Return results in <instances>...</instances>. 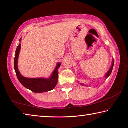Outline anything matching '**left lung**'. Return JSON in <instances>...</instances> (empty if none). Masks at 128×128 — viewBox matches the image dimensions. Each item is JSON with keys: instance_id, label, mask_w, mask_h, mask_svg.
Returning <instances> with one entry per match:
<instances>
[{"instance_id": "left-lung-1", "label": "left lung", "mask_w": 128, "mask_h": 128, "mask_svg": "<svg viewBox=\"0 0 128 128\" xmlns=\"http://www.w3.org/2000/svg\"><path fill=\"white\" fill-rule=\"evenodd\" d=\"M114 60H112V63L111 67H110V70H108V72H107V73H106V74L105 75V78H108V77L110 76V74H111V72H112L113 68H114ZM80 84L82 85V86H86L84 85V84H83V83H80Z\"/></svg>"}]
</instances>
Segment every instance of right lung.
Listing matches in <instances>:
<instances>
[{
    "mask_svg": "<svg viewBox=\"0 0 128 128\" xmlns=\"http://www.w3.org/2000/svg\"><path fill=\"white\" fill-rule=\"evenodd\" d=\"M20 42L22 38L20 39ZM21 49V44L17 47L16 50V56L14 60V68L15 70L17 77L23 86L26 88L33 91L35 93H41L53 90L58 83V69L60 66V62L56 64V66L50 78H28L23 76L20 74L18 69V58Z\"/></svg>",
    "mask_w": 128,
    "mask_h": 128,
    "instance_id": "obj_1",
    "label": "right lung"
}]
</instances>
